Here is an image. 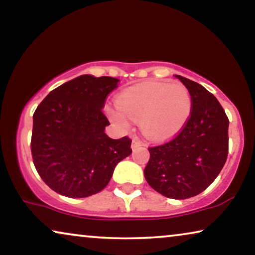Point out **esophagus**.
<instances>
[{
    "label": "esophagus",
    "mask_w": 255,
    "mask_h": 255,
    "mask_svg": "<svg viewBox=\"0 0 255 255\" xmlns=\"http://www.w3.org/2000/svg\"><path fill=\"white\" fill-rule=\"evenodd\" d=\"M142 145L144 144H142V141L139 138H133V140H132V149H137Z\"/></svg>",
    "instance_id": "esophagus-1"
}]
</instances>
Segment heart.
<instances>
[{
	"instance_id": "heart-1",
	"label": "heart",
	"mask_w": 255,
	"mask_h": 255,
	"mask_svg": "<svg viewBox=\"0 0 255 255\" xmlns=\"http://www.w3.org/2000/svg\"><path fill=\"white\" fill-rule=\"evenodd\" d=\"M117 106L108 109L115 123L128 127V118L141 122L148 138L161 140L182 130L193 110V97L182 83L147 81L121 93Z\"/></svg>"
}]
</instances>
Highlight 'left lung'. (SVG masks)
<instances>
[{
	"label": "left lung",
	"mask_w": 255,
	"mask_h": 255,
	"mask_svg": "<svg viewBox=\"0 0 255 255\" xmlns=\"http://www.w3.org/2000/svg\"><path fill=\"white\" fill-rule=\"evenodd\" d=\"M193 97L189 120L170 140L148 147L145 179L155 191L186 200L214 182L229 153V118L218 100L200 83L176 75Z\"/></svg>",
	"instance_id": "8db88e82"
}]
</instances>
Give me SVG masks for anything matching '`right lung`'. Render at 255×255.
<instances>
[{"mask_svg": "<svg viewBox=\"0 0 255 255\" xmlns=\"http://www.w3.org/2000/svg\"><path fill=\"white\" fill-rule=\"evenodd\" d=\"M120 80L81 75L52 90L33 114L31 153L41 180L55 193L82 198L108 186L131 154V139L104 133L102 108Z\"/></svg>", "mask_w": 255, "mask_h": 255, "instance_id": "right-lung-1", "label": "right lung"}]
</instances>
